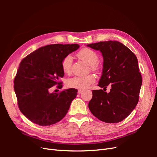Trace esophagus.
I'll return each mask as SVG.
<instances>
[{
  "instance_id": "34e87169",
  "label": "esophagus",
  "mask_w": 157,
  "mask_h": 157,
  "mask_svg": "<svg viewBox=\"0 0 157 157\" xmlns=\"http://www.w3.org/2000/svg\"><path fill=\"white\" fill-rule=\"evenodd\" d=\"M83 92L82 90H78V94H81Z\"/></svg>"
}]
</instances>
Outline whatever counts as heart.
Instances as JSON below:
<instances>
[{
    "label": "heart",
    "instance_id": "1",
    "mask_svg": "<svg viewBox=\"0 0 157 157\" xmlns=\"http://www.w3.org/2000/svg\"><path fill=\"white\" fill-rule=\"evenodd\" d=\"M78 58L90 65V69L92 71L98 69L96 63L98 61V55L96 52L88 48H84L80 50L78 53ZM73 58L70 55L65 56L61 61V67L63 72L65 73H70L72 65ZM96 81V77L93 75L85 76H75L67 80L66 85L68 88L84 90L87 88L90 84Z\"/></svg>",
    "mask_w": 157,
    "mask_h": 157
}]
</instances>
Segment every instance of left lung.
<instances>
[{"instance_id": "1", "label": "left lung", "mask_w": 157, "mask_h": 157, "mask_svg": "<svg viewBox=\"0 0 157 157\" xmlns=\"http://www.w3.org/2000/svg\"><path fill=\"white\" fill-rule=\"evenodd\" d=\"M99 50L103 58V70L98 86L110 92L92 90L89 109L99 120L107 123L123 121L135 109L139 101L142 84L136 55L121 42L105 41L88 44Z\"/></svg>"}]
</instances>
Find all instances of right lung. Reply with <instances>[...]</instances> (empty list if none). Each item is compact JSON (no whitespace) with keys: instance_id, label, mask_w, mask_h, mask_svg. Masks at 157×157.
Returning <instances> with one entry per match:
<instances>
[{"instance_id":"right-lung-1","label":"right lung","mask_w":157,"mask_h":157,"mask_svg":"<svg viewBox=\"0 0 157 157\" xmlns=\"http://www.w3.org/2000/svg\"><path fill=\"white\" fill-rule=\"evenodd\" d=\"M77 44H50L36 50L23 58L14 78L18 107L28 119L40 126H50L60 121L67 113L77 90L69 88L59 93H50L64 76L61 61L79 48Z\"/></svg>"}]
</instances>
